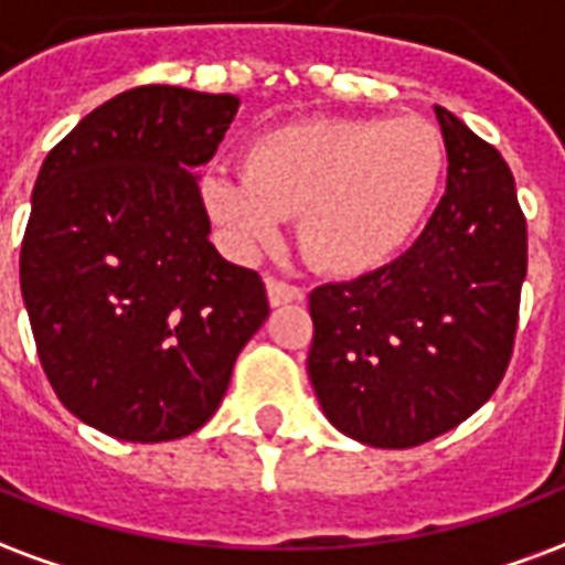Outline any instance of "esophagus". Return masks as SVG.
<instances>
[{"mask_svg": "<svg viewBox=\"0 0 565 565\" xmlns=\"http://www.w3.org/2000/svg\"><path fill=\"white\" fill-rule=\"evenodd\" d=\"M266 294H269L271 305H287L302 299V290L296 284L281 281V278H266Z\"/></svg>", "mask_w": 565, "mask_h": 565, "instance_id": "obj_1", "label": "esophagus"}]
</instances>
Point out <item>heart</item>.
I'll list each match as a JSON object with an SVG mask.
<instances>
[{"mask_svg":"<svg viewBox=\"0 0 565 565\" xmlns=\"http://www.w3.org/2000/svg\"><path fill=\"white\" fill-rule=\"evenodd\" d=\"M440 134L416 116L311 119L257 137L245 173L215 170L206 200L245 245L271 242L284 215L317 269L359 275L395 257L440 188Z\"/></svg>","mask_w":565,"mask_h":565,"instance_id":"obj_1","label":"heart"}]
</instances>
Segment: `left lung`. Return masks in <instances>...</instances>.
Returning a JSON list of instances; mask_svg holds the SVG:
<instances>
[{"instance_id":"left-lung-1","label":"left lung","mask_w":565,"mask_h":565,"mask_svg":"<svg viewBox=\"0 0 565 565\" xmlns=\"http://www.w3.org/2000/svg\"><path fill=\"white\" fill-rule=\"evenodd\" d=\"M449 177L413 248L308 296V377L326 419L377 449L452 431L500 386L515 347L527 221L494 146L437 107Z\"/></svg>"}]
</instances>
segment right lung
<instances>
[{"label":"right lung","mask_w":565,"mask_h":565,"mask_svg":"<svg viewBox=\"0 0 565 565\" xmlns=\"http://www.w3.org/2000/svg\"><path fill=\"white\" fill-rule=\"evenodd\" d=\"M236 95L137 86L41 164L20 290L50 386L77 419L128 443L212 419L233 362L269 317L263 278L221 257L194 170Z\"/></svg>","instance_id":"right-lung-1"}]
</instances>
